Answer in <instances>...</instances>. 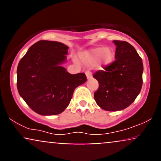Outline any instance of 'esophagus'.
Wrapping results in <instances>:
<instances>
[{"mask_svg": "<svg viewBox=\"0 0 161 161\" xmlns=\"http://www.w3.org/2000/svg\"><path fill=\"white\" fill-rule=\"evenodd\" d=\"M86 75L87 76V79H91L92 77V72H90V71H86Z\"/></svg>", "mask_w": 161, "mask_h": 161, "instance_id": "esophagus-1", "label": "esophagus"}]
</instances>
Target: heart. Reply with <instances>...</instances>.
<instances>
[{
	"instance_id": "obj_1",
	"label": "heart",
	"mask_w": 161,
	"mask_h": 161,
	"mask_svg": "<svg viewBox=\"0 0 161 161\" xmlns=\"http://www.w3.org/2000/svg\"><path fill=\"white\" fill-rule=\"evenodd\" d=\"M98 57L100 65H108L114 60V51L110 47H97L82 54L81 59L87 65H92Z\"/></svg>"
}]
</instances>
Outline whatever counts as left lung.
Returning a JSON list of instances; mask_svg holds the SVG:
<instances>
[{
    "instance_id": "8db88e82",
    "label": "left lung",
    "mask_w": 161,
    "mask_h": 161,
    "mask_svg": "<svg viewBox=\"0 0 161 161\" xmlns=\"http://www.w3.org/2000/svg\"><path fill=\"white\" fill-rule=\"evenodd\" d=\"M116 52L114 62L94 73L99 87L94 97L100 108L108 111L126 108L136 100L142 87L143 64L132 45L114 40Z\"/></svg>"
}]
</instances>
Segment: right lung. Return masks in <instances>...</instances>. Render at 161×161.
I'll list each match as a JSON object with an SVG mask.
<instances>
[{"mask_svg":"<svg viewBox=\"0 0 161 161\" xmlns=\"http://www.w3.org/2000/svg\"><path fill=\"white\" fill-rule=\"evenodd\" d=\"M68 48L58 42L38 41L18 64L16 85L19 95L40 115L62 113L69 104L75 88L87 81L85 73L70 74L60 66Z\"/></svg>","mask_w":161,"mask_h":161,"instance_id":"1","label":"right lung"}]
</instances>
